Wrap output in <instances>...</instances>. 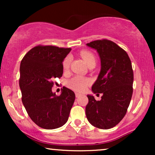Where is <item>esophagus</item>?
I'll list each match as a JSON object with an SVG mask.
<instances>
[{
  "label": "esophagus",
  "instance_id": "34e87169",
  "mask_svg": "<svg viewBox=\"0 0 155 155\" xmlns=\"http://www.w3.org/2000/svg\"><path fill=\"white\" fill-rule=\"evenodd\" d=\"M75 95H76V97H79L80 95H81V93H79V92H75Z\"/></svg>",
  "mask_w": 155,
  "mask_h": 155
}]
</instances>
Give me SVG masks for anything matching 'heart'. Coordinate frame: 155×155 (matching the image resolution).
Returning <instances> with one entry per match:
<instances>
[{
    "label": "heart",
    "mask_w": 155,
    "mask_h": 155,
    "mask_svg": "<svg viewBox=\"0 0 155 155\" xmlns=\"http://www.w3.org/2000/svg\"><path fill=\"white\" fill-rule=\"evenodd\" d=\"M80 55L83 58L84 62L87 65H90L91 63H96L95 56L92 53L91 51L87 50H82L80 51ZM71 56L67 55L64 58L63 61V68L64 71H66L68 69L71 62ZM91 84V80L87 77H84L82 76H75L70 79L67 81V85L69 88L75 90L77 92H82L85 90L89 85Z\"/></svg>",
    "instance_id": "1"
}]
</instances>
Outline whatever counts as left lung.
Instances as JSON below:
<instances>
[{
  "mask_svg": "<svg viewBox=\"0 0 155 155\" xmlns=\"http://www.w3.org/2000/svg\"><path fill=\"white\" fill-rule=\"evenodd\" d=\"M98 52L101 70L92 87L94 93H102L101 101L87 95L86 116L90 123L100 129L116 126L126 114L133 95V71L128 54L107 39L87 44Z\"/></svg>",
  "mask_w": 155,
  "mask_h": 155,
  "instance_id": "1",
  "label": "left lung"
}]
</instances>
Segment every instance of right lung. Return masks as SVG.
I'll return each instance as SVG.
<instances>
[{
	"label": "right lung",
	"mask_w": 155,
	"mask_h": 155,
	"mask_svg": "<svg viewBox=\"0 0 155 155\" xmlns=\"http://www.w3.org/2000/svg\"><path fill=\"white\" fill-rule=\"evenodd\" d=\"M71 48L38 45L27 52L20 63L19 87L27 113L44 129L61 127L68 120L75 101L70 89H62L57 96L51 92L52 80L63 76V61Z\"/></svg>",
	"instance_id": "1"
}]
</instances>
